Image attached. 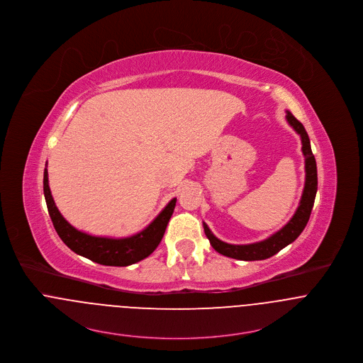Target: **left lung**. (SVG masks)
Here are the masks:
<instances>
[{"instance_id":"obj_1","label":"left lung","mask_w":363,"mask_h":363,"mask_svg":"<svg viewBox=\"0 0 363 363\" xmlns=\"http://www.w3.org/2000/svg\"><path fill=\"white\" fill-rule=\"evenodd\" d=\"M286 119L290 123V126H293V129L301 135L302 154L305 157V186H303L302 197H301V202L298 205L297 211H296L294 216L290 219V222L283 229L276 231L274 234H272L264 241L254 242V244H245V245H234V244L223 242L222 240L216 238L212 234V231L209 230V228L203 223V231H205L211 245L215 248V251H218L219 254H222L225 257L240 259V261L267 259V258L273 257L274 254H277L284 247H287L289 244H291L305 229V226L309 220L315 197H316V191H318L316 161H315V157L311 150V141H309L308 133L302 126V123L294 118V115L291 112H287Z\"/></svg>"}]
</instances>
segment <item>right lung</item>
<instances>
[{
  "label": "right lung",
  "instance_id": "1",
  "mask_svg": "<svg viewBox=\"0 0 363 363\" xmlns=\"http://www.w3.org/2000/svg\"><path fill=\"white\" fill-rule=\"evenodd\" d=\"M43 183L48 213L61 240L77 255H82L93 262L105 266H129L151 255L160 245L165 234L169 219L176 206V198H173L164 208V211L144 230L130 237H96L77 230L66 222L51 196L47 167L44 169Z\"/></svg>",
  "mask_w": 363,
  "mask_h": 363
}]
</instances>
